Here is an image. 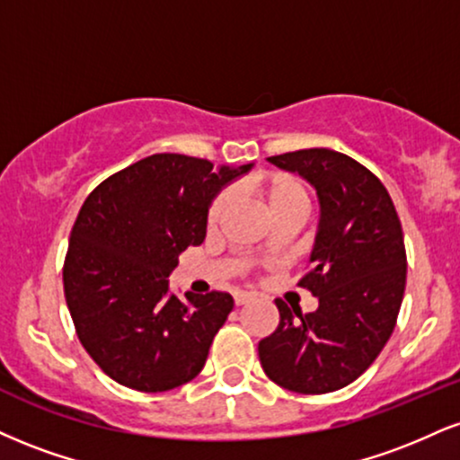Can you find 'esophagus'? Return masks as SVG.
Returning a JSON list of instances; mask_svg holds the SVG:
<instances>
[{
	"label": "esophagus",
	"instance_id": "34e87169",
	"mask_svg": "<svg viewBox=\"0 0 460 460\" xmlns=\"http://www.w3.org/2000/svg\"><path fill=\"white\" fill-rule=\"evenodd\" d=\"M251 297H252V293H248V291H235V293H234L235 306H242V304H246L248 300H251Z\"/></svg>",
	"mask_w": 460,
	"mask_h": 460
}]
</instances>
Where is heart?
I'll list each match as a JSON object with an SVG mask.
<instances>
[{
  "instance_id": "heart-1",
  "label": "heart",
  "mask_w": 460,
  "mask_h": 460,
  "mask_svg": "<svg viewBox=\"0 0 460 460\" xmlns=\"http://www.w3.org/2000/svg\"><path fill=\"white\" fill-rule=\"evenodd\" d=\"M251 190L274 223L283 218L302 220V216L306 214V208H308L306 192H304L300 181L293 180L289 175H283V173L259 175L251 181ZM229 206H231L229 192H220V195L214 199V203L209 206V212H208L209 229H214V226L220 225V220L225 218L226 212H229Z\"/></svg>"
}]
</instances>
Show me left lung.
<instances>
[{
  "mask_svg": "<svg viewBox=\"0 0 460 460\" xmlns=\"http://www.w3.org/2000/svg\"><path fill=\"white\" fill-rule=\"evenodd\" d=\"M268 163L317 192V234L297 285L319 306L302 314L276 300L280 323L259 342V359L280 388L325 394L356 381L394 330L407 279L401 220L385 186L345 154L313 147Z\"/></svg>",
  "mask_w": 460,
  "mask_h": 460,
  "instance_id": "8db88e82",
  "label": "left lung"
}]
</instances>
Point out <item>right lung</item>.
<instances>
[{"instance_id":"add662e5","label":"right lung","mask_w":460,"mask_h":460,"mask_svg":"<svg viewBox=\"0 0 460 460\" xmlns=\"http://www.w3.org/2000/svg\"><path fill=\"white\" fill-rule=\"evenodd\" d=\"M251 169L154 154L85 199L70 234L64 293L81 345L113 381L167 392L206 367L234 297H180L169 276L188 246L206 240L214 199Z\"/></svg>"}]
</instances>
